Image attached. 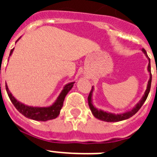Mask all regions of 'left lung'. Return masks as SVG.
Wrapping results in <instances>:
<instances>
[{"label": "left lung", "instance_id": "1", "mask_svg": "<svg viewBox=\"0 0 157 157\" xmlns=\"http://www.w3.org/2000/svg\"><path fill=\"white\" fill-rule=\"evenodd\" d=\"M142 52L145 53V56H146L148 59H149V64H148V71L149 72V79L148 81V84H147V89L145 90V94H144L143 97L141 98V99L140 100L139 102H138L135 106L132 109L127 111V112H123V113H120V114H114V113H111V112H105V111L101 110V109H97L94 105H93V100H92V96H93V91H94V86L92 87V90H91L90 93L89 94L88 97V104L89 106H90V109L91 112H92V114L94 115V116L97 119L100 120H102V121L105 122H119L122 121V120H125L129 119V118L132 117L134 114H136L137 112H138L141 107L143 105V104L145 103V101H146L147 97L149 95V93L150 91L151 88V82H152V75H151V66H150V59L149 58L148 55H147L146 51L142 48Z\"/></svg>", "mask_w": 157, "mask_h": 157}]
</instances>
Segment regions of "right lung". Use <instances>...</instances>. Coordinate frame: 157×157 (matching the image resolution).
<instances>
[{
  "label": "right lung",
  "mask_w": 157,
  "mask_h": 157,
  "mask_svg": "<svg viewBox=\"0 0 157 157\" xmlns=\"http://www.w3.org/2000/svg\"><path fill=\"white\" fill-rule=\"evenodd\" d=\"M20 37L16 42H17L20 39ZM13 50L14 48H12L10 52L9 56L12 54ZM74 83L75 82H72L66 84L61 92H60V94H59V95L58 96L56 101L52 105L48 107H33L24 105V104L19 102V101H17L16 98H14L10 91H9V90H8L7 84H5V88H6V91L8 93V95L10 98L11 101H12V103L13 104L14 106L16 107V109L22 115H23L25 117L31 119V120H37V121H47V120L56 119L59 116L60 110H61L62 107H63L65 97L67 94V93L71 90V88L74 86Z\"/></svg>",
  "instance_id": "obj_1"
}]
</instances>
